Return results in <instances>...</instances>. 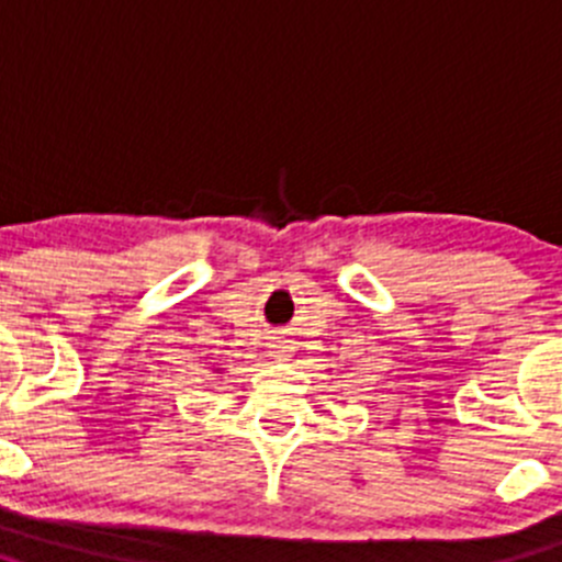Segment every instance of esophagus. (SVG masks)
<instances>
[{
  "label": "esophagus",
  "mask_w": 562,
  "mask_h": 562,
  "mask_svg": "<svg viewBox=\"0 0 562 562\" xmlns=\"http://www.w3.org/2000/svg\"><path fill=\"white\" fill-rule=\"evenodd\" d=\"M282 348H285V342H282V340H274V357H280Z\"/></svg>",
  "instance_id": "1"
}]
</instances>
